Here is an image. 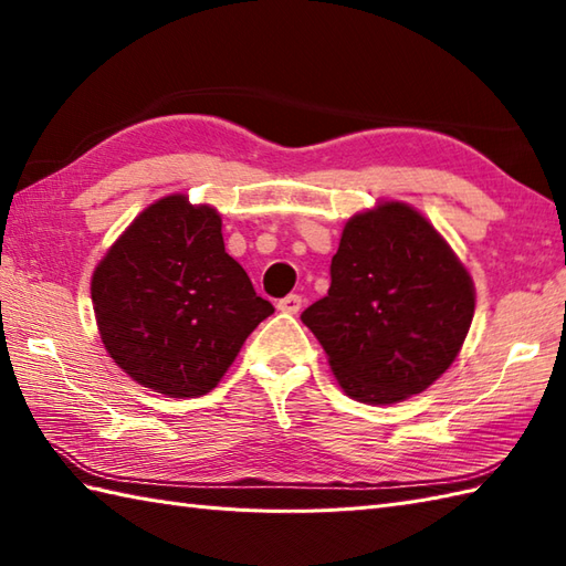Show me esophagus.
<instances>
[{"label": "esophagus", "mask_w": 566, "mask_h": 566, "mask_svg": "<svg viewBox=\"0 0 566 566\" xmlns=\"http://www.w3.org/2000/svg\"><path fill=\"white\" fill-rule=\"evenodd\" d=\"M276 308L282 311V314H298V308H302V296L298 294H290L276 302Z\"/></svg>", "instance_id": "esophagus-1"}]
</instances>
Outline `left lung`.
I'll list each match as a JSON object with an SVG mask.
<instances>
[{
  "mask_svg": "<svg viewBox=\"0 0 566 566\" xmlns=\"http://www.w3.org/2000/svg\"><path fill=\"white\" fill-rule=\"evenodd\" d=\"M474 318V284L444 238L401 201L353 216L331 290L302 321L335 379L363 403H396L448 369Z\"/></svg>",
  "mask_w": 566,
  "mask_h": 566,
  "instance_id": "left-lung-1",
  "label": "left lung"
}]
</instances>
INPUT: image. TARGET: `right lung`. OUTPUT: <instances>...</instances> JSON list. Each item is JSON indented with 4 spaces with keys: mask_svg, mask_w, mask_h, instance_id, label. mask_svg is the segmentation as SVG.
Wrapping results in <instances>:
<instances>
[{
    "mask_svg": "<svg viewBox=\"0 0 566 566\" xmlns=\"http://www.w3.org/2000/svg\"><path fill=\"white\" fill-rule=\"evenodd\" d=\"M92 304L114 363L172 399L209 394L274 314L226 252L219 211L185 195L150 203L106 250Z\"/></svg>",
    "mask_w": 566,
    "mask_h": 566,
    "instance_id": "right-lung-1",
    "label": "right lung"
}]
</instances>
